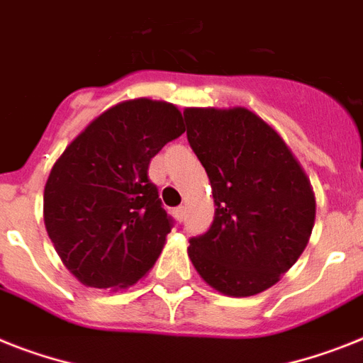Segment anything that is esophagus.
I'll return each instance as SVG.
<instances>
[{"label": "esophagus", "mask_w": 363, "mask_h": 363, "mask_svg": "<svg viewBox=\"0 0 363 363\" xmlns=\"http://www.w3.org/2000/svg\"><path fill=\"white\" fill-rule=\"evenodd\" d=\"M174 217L178 218L179 223H184V220H185V209H184V206H179V208L174 209Z\"/></svg>", "instance_id": "esophagus-1"}]
</instances>
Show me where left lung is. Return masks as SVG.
I'll list each match as a JSON object with an SVG mask.
<instances>
[{
  "label": "left lung",
  "instance_id": "8db88e82",
  "mask_svg": "<svg viewBox=\"0 0 363 363\" xmlns=\"http://www.w3.org/2000/svg\"><path fill=\"white\" fill-rule=\"evenodd\" d=\"M184 116L217 206L208 232L189 239V257L218 293L257 295L306 248L315 220L310 179L282 137L252 111L187 107Z\"/></svg>",
  "mask_w": 363,
  "mask_h": 363
}]
</instances>
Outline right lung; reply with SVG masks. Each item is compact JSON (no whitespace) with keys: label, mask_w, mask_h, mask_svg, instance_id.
Returning a JSON list of instances; mask_svg holds the SVG:
<instances>
[{"label":"right lung","mask_w":363,"mask_h":363,"mask_svg":"<svg viewBox=\"0 0 363 363\" xmlns=\"http://www.w3.org/2000/svg\"><path fill=\"white\" fill-rule=\"evenodd\" d=\"M184 131L178 107L137 98L101 113L55 161L44 187V224L81 284L125 289L154 267L172 218L148 164Z\"/></svg>","instance_id":"1"}]
</instances>
